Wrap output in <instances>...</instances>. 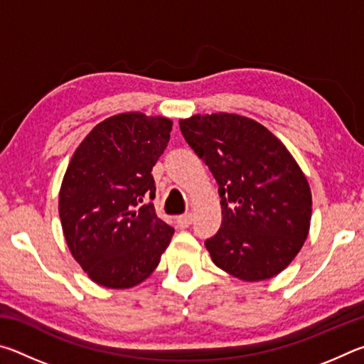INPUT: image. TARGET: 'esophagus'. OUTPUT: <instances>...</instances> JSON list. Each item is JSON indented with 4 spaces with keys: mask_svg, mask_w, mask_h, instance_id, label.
<instances>
[{
    "mask_svg": "<svg viewBox=\"0 0 364 364\" xmlns=\"http://www.w3.org/2000/svg\"><path fill=\"white\" fill-rule=\"evenodd\" d=\"M176 223L180 228H188L191 223H193V215H191V213L181 215V217L176 218Z\"/></svg>",
    "mask_w": 364,
    "mask_h": 364,
    "instance_id": "obj_1",
    "label": "esophagus"
}]
</instances>
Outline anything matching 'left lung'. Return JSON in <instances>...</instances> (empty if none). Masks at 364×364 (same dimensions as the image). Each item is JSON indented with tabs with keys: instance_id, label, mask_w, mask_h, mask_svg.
<instances>
[{
	"instance_id": "left-lung-1",
	"label": "left lung",
	"mask_w": 364,
	"mask_h": 364,
	"mask_svg": "<svg viewBox=\"0 0 364 364\" xmlns=\"http://www.w3.org/2000/svg\"><path fill=\"white\" fill-rule=\"evenodd\" d=\"M180 128L210 168L221 197V228L207 239L213 263L234 278L281 273L308 236L311 193L286 146L247 117L193 115Z\"/></svg>"
}]
</instances>
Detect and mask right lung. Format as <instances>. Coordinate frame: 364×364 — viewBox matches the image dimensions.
Returning <instances> with one entry per match:
<instances>
[{
    "label": "right lung",
    "mask_w": 364,
    "mask_h": 364,
    "mask_svg": "<svg viewBox=\"0 0 364 364\" xmlns=\"http://www.w3.org/2000/svg\"><path fill=\"white\" fill-rule=\"evenodd\" d=\"M171 120L127 112L96 125L73 152L59 193L67 245L97 284L128 289L157 268L175 230L154 210L152 167Z\"/></svg>",
    "instance_id": "obj_1"
}]
</instances>
